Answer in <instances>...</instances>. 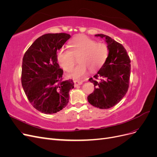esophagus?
<instances>
[{
  "label": "esophagus",
  "mask_w": 157,
  "mask_h": 157,
  "mask_svg": "<svg viewBox=\"0 0 157 157\" xmlns=\"http://www.w3.org/2000/svg\"><path fill=\"white\" fill-rule=\"evenodd\" d=\"M83 81H79V80H75L74 84H75V86H79V85H81L82 84Z\"/></svg>",
  "instance_id": "1"
}]
</instances>
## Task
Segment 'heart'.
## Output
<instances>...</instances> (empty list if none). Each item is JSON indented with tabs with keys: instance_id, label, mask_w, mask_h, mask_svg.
I'll use <instances>...</instances> for the list:
<instances>
[{
	"instance_id": "obj_1",
	"label": "heart",
	"mask_w": 157,
	"mask_h": 157,
	"mask_svg": "<svg viewBox=\"0 0 157 157\" xmlns=\"http://www.w3.org/2000/svg\"><path fill=\"white\" fill-rule=\"evenodd\" d=\"M70 50L60 49L57 54V60L63 70L67 72L73 69L78 58L80 63L71 74V77L77 79L86 74L88 69L94 72L100 69L105 63L109 54L107 44L97 43L85 36L75 37L69 42Z\"/></svg>"
}]
</instances>
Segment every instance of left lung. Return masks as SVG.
<instances>
[{
	"label": "left lung",
	"mask_w": 157,
	"mask_h": 157,
	"mask_svg": "<svg viewBox=\"0 0 157 157\" xmlns=\"http://www.w3.org/2000/svg\"><path fill=\"white\" fill-rule=\"evenodd\" d=\"M95 36L104 39L107 44L109 54L105 63L94 76V78H89L95 88L87 99L94 107L109 109L119 102L128 91L130 59L124 46L110 36L103 34Z\"/></svg>",
	"instance_id": "obj_1"
}]
</instances>
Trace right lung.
Segmentation results:
<instances>
[{
    "mask_svg": "<svg viewBox=\"0 0 157 157\" xmlns=\"http://www.w3.org/2000/svg\"><path fill=\"white\" fill-rule=\"evenodd\" d=\"M67 33H48L39 37L24 54L21 84L33 107L44 114L59 112L67 106L72 80H62L63 71L57 52L70 39Z\"/></svg>",
    "mask_w": 157,
    "mask_h": 157,
    "instance_id": "1",
    "label": "right lung"
}]
</instances>
